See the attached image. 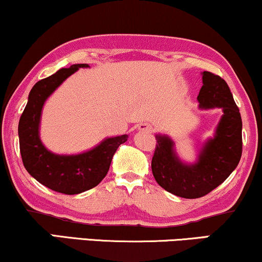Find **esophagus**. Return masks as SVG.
Masks as SVG:
<instances>
[{
	"label": "esophagus",
	"mask_w": 262,
	"mask_h": 262,
	"mask_svg": "<svg viewBox=\"0 0 262 262\" xmlns=\"http://www.w3.org/2000/svg\"><path fill=\"white\" fill-rule=\"evenodd\" d=\"M138 130L142 132H150V131H152V125L149 123H143V124L139 125Z\"/></svg>",
	"instance_id": "34e87169"
}]
</instances>
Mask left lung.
Segmentation results:
<instances>
[{"instance_id": "1", "label": "left lung", "mask_w": 262, "mask_h": 262, "mask_svg": "<svg viewBox=\"0 0 262 262\" xmlns=\"http://www.w3.org/2000/svg\"><path fill=\"white\" fill-rule=\"evenodd\" d=\"M199 110L220 108L223 115L214 130L196 150L195 161L182 160L174 141L156 134V149L151 171L158 184L166 191L184 199H199L219 186L235 171L242 156V118L232 93L223 78L202 72Z\"/></svg>"}]
</instances>
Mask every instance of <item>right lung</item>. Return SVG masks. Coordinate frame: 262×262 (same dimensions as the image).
<instances>
[{"mask_svg":"<svg viewBox=\"0 0 262 262\" xmlns=\"http://www.w3.org/2000/svg\"><path fill=\"white\" fill-rule=\"evenodd\" d=\"M88 67L86 63H76L37 81L19 120L20 154L26 171L42 185L66 195L84 192L100 184L119 145L128 138V135L106 137L94 148L77 154H56L43 144L39 128L44 103L67 78Z\"/></svg>","mask_w":262,"mask_h":262,"instance_id":"1","label":"right lung"}]
</instances>
